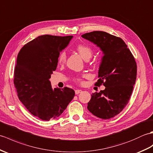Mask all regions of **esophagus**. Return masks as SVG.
Segmentation results:
<instances>
[{
    "label": "esophagus",
    "instance_id": "esophagus-1",
    "mask_svg": "<svg viewBox=\"0 0 153 153\" xmlns=\"http://www.w3.org/2000/svg\"><path fill=\"white\" fill-rule=\"evenodd\" d=\"M82 91L81 90H75V94H79L82 92Z\"/></svg>",
    "mask_w": 153,
    "mask_h": 153
}]
</instances>
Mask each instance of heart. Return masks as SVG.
<instances>
[{
	"label": "heart",
	"mask_w": 153,
	"mask_h": 153,
	"mask_svg": "<svg viewBox=\"0 0 153 153\" xmlns=\"http://www.w3.org/2000/svg\"><path fill=\"white\" fill-rule=\"evenodd\" d=\"M76 50L84 59H90L93 54V50L91 48V47H90L89 46H88L86 45H83V44L78 45L76 46ZM66 59H67L66 53L65 52H63L61 53L58 57L59 64H60V65H63V64H64L66 62ZM75 80L77 82H79L80 84H82L83 82L82 80L80 79V78H76Z\"/></svg>",
	"instance_id": "obj_1"
}]
</instances>
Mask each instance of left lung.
Returning a JSON list of instances; mask_svg holds the SVG:
<instances>
[{"mask_svg":"<svg viewBox=\"0 0 153 153\" xmlns=\"http://www.w3.org/2000/svg\"><path fill=\"white\" fill-rule=\"evenodd\" d=\"M82 36L100 47L104 54L95 85L103 84L105 89L91 94L88 109L98 118L109 119L119 114L130 101L136 80V62L120 37L99 30Z\"/></svg>","mask_w":153,"mask_h":153,"instance_id":"8db88e82","label":"left lung"}]
</instances>
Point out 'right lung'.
I'll return each mask as SVG.
<instances>
[{"label": "right lung", "instance_id": "right-lung-1", "mask_svg": "<svg viewBox=\"0 0 153 153\" xmlns=\"http://www.w3.org/2000/svg\"><path fill=\"white\" fill-rule=\"evenodd\" d=\"M73 36H39L18 53L13 84L20 101L34 116L48 121L60 116L73 99L74 91L65 87L53 89L49 79L56 70L59 52Z\"/></svg>", "mask_w": 153, "mask_h": 153}]
</instances>
